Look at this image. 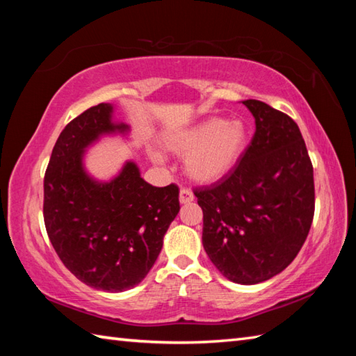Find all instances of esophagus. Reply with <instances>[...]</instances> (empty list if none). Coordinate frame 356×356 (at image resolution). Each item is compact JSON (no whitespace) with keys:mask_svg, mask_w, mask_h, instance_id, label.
Here are the masks:
<instances>
[{"mask_svg":"<svg viewBox=\"0 0 356 356\" xmlns=\"http://www.w3.org/2000/svg\"><path fill=\"white\" fill-rule=\"evenodd\" d=\"M179 200H180V203H190V202H193L194 200L193 191L188 190V188H182V190H180V194H179Z\"/></svg>","mask_w":356,"mask_h":356,"instance_id":"esophagus-1","label":"esophagus"}]
</instances>
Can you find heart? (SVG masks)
<instances>
[{
	"label": "heart",
	"instance_id": "heart-1",
	"mask_svg": "<svg viewBox=\"0 0 356 356\" xmlns=\"http://www.w3.org/2000/svg\"><path fill=\"white\" fill-rule=\"evenodd\" d=\"M249 134L245 122L236 119L225 122L209 118L170 139L168 148L186 154L188 176L202 184H213L236 168L248 148Z\"/></svg>",
	"mask_w": 356,
	"mask_h": 356
}]
</instances>
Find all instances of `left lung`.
<instances>
[{
    "instance_id": "obj_1",
    "label": "left lung",
    "mask_w": 356,
    "mask_h": 356,
    "mask_svg": "<svg viewBox=\"0 0 356 356\" xmlns=\"http://www.w3.org/2000/svg\"><path fill=\"white\" fill-rule=\"evenodd\" d=\"M243 104L255 133L228 176L195 188L203 248L234 283L257 284L293 261L315 211L314 168L298 125L261 101Z\"/></svg>"
}]
</instances>
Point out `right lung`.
Listing matches in <instances>:
<instances>
[{
    "instance_id": "add662e5",
    "label": "right lung",
    "mask_w": 356,
    "mask_h": 356,
    "mask_svg": "<svg viewBox=\"0 0 356 356\" xmlns=\"http://www.w3.org/2000/svg\"><path fill=\"white\" fill-rule=\"evenodd\" d=\"M113 107H90L64 130L53 147L44 176V223L64 266L90 287L122 292L153 268L163 236L176 218L179 186L157 188L127 162L111 182L84 171V149L99 136L128 130L111 122Z\"/></svg>"
}]
</instances>
